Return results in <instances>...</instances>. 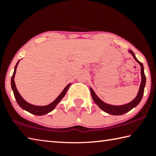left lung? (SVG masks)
Returning a JSON list of instances; mask_svg holds the SVG:
<instances>
[{
    "instance_id": "8db88e82",
    "label": "left lung",
    "mask_w": 156,
    "mask_h": 156,
    "mask_svg": "<svg viewBox=\"0 0 156 156\" xmlns=\"http://www.w3.org/2000/svg\"><path fill=\"white\" fill-rule=\"evenodd\" d=\"M129 53L132 55V56L133 57V58L139 64L140 66V73H141V83L140 86V88H139V90L138 92L137 96L136 97V98L132 101L129 102V103H127V104L125 105H110L108 104V103H105V102H103V101L101 100L99 97H97V95L95 94V92H94L93 90H92L91 88L90 89V92H91V95L92 97V99L94 101V103L99 106V107L103 111H104L105 112L112 114V115H122V114H124L125 113L128 112L130 111L133 108H135L137 106L139 103L140 102V101L143 98V94H144V87H145V84H146V77H145V75H144V66L143 64L142 63L138 61L136 58L134 53L131 50H129Z\"/></svg>"
}]
</instances>
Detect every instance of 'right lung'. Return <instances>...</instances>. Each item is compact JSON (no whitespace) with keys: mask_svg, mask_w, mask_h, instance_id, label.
I'll list each match as a JSON object with an SVG mask.
<instances>
[{"mask_svg":"<svg viewBox=\"0 0 156 156\" xmlns=\"http://www.w3.org/2000/svg\"><path fill=\"white\" fill-rule=\"evenodd\" d=\"M19 62H20V60H19L16 65V66L14 68V71H13V75L12 76V80H11V86H12L13 94H14V97L16 98V101H17L18 104L21 108H23V110L29 112V113L33 114L36 116H42V115H44L46 114H48V112H51V111H53L54 109L55 108L57 105L60 102V101L64 98L65 94H66L68 89L69 88L70 86L71 85V83L68 84V85L66 86V88L63 90V91L61 92V94H60L59 96L56 98V99H55V101H53V102L50 103V104H48L47 105H44V106H37V105H32L31 103L27 102L26 101L21 97V95L18 92L17 88H16L15 81H14V77H15V75L16 72V68H17Z\"/></svg>","mask_w":156,"mask_h":156,"instance_id":"right-lung-1","label":"right lung"}]
</instances>
